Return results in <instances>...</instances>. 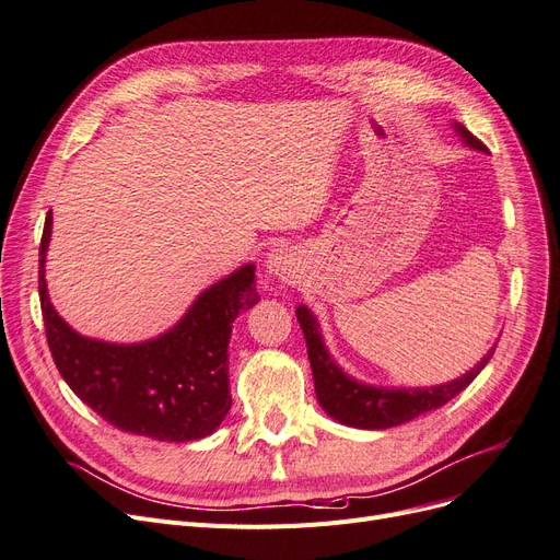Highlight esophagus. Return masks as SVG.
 <instances>
[{
	"label": "esophagus",
	"mask_w": 560,
	"mask_h": 560,
	"mask_svg": "<svg viewBox=\"0 0 560 560\" xmlns=\"http://www.w3.org/2000/svg\"><path fill=\"white\" fill-rule=\"evenodd\" d=\"M266 273L280 282H292L301 268V257L292 247H276L266 257Z\"/></svg>",
	"instance_id": "1"
}]
</instances>
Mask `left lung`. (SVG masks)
Instances as JSON below:
<instances>
[{
  "label": "left lung",
  "instance_id": "1",
  "mask_svg": "<svg viewBox=\"0 0 560 560\" xmlns=\"http://www.w3.org/2000/svg\"><path fill=\"white\" fill-rule=\"evenodd\" d=\"M455 132L460 135V140L477 151H488L474 135L460 126L453 124ZM296 319L306 336L308 346V360L313 369V381H315V395L322 409L327 416L341 422L348 428H360V430H387L401 425V422H409L422 413L434 411L439 406L451 401L455 395H460L463 389L481 374V369L493 358L495 348H490L486 358L469 369L465 376L432 385V387H378V385H366L348 376L346 371L334 362L329 350L325 348V338L319 334V325L315 315L306 308H296Z\"/></svg>",
  "mask_w": 560,
  "mask_h": 560
}]
</instances>
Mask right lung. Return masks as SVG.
<instances>
[{
	"label": "right lung",
	"instance_id": "add662e5",
	"mask_svg": "<svg viewBox=\"0 0 560 560\" xmlns=\"http://www.w3.org/2000/svg\"><path fill=\"white\" fill-rule=\"evenodd\" d=\"M50 212L39 245V299L46 341L72 393L109 425L159 439L194 442L212 434L231 409L229 341L233 319L259 303L254 264L210 284L173 329L142 343L81 336L56 313L46 290Z\"/></svg>",
	"mask_w": 560,
	"mask_h": 560
}]
</instances>
